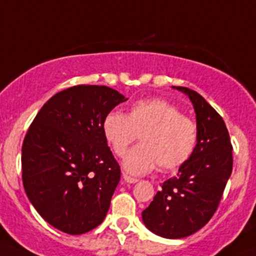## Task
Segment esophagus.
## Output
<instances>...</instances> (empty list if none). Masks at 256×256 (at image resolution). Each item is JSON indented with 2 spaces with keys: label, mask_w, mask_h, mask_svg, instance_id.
<instances>
[{
  "label": "esophagus",
  "mask_w": 256,
  "mask_h": 256,
  "mask_svg": "<svg viewBox=\"0 0 256 256\" xmlns=\"http://www.w3.org/2000/svg\"><path fill=\"white\" fill-rule=\"evenodd\" d=\"M122 178H124V181H125V182H128V184H135V182H138V178H131V176L126 175V174H124Z\"/></svg>",
  "instance_id": "1"
}]
</instances>
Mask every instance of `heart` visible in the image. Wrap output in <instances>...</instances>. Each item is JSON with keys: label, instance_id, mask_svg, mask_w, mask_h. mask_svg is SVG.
Wrapping results in <instances>:
<instances>
[{"label": "heart", "instance_id": "1", "mask_svg": "<svg viewBox=\"0 0 256 256\" xmlns=\"http://www.w3.org/2000/svg\"><path fill=\"white\" fill-rule=\"evenodd\" d=\"M102 134L118 156L141 134V145L124 158V168L131 175L150 172L158 164L162 170L180 168L194 152L198 138L195 124L161 98L136 101L128 115L110 111L104 118Z\"/></svg>", "mask_w": 256, "mask_h": 256}]
</instances>
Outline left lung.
Returning a JSON list of instances; mask_svg holds the SVG:
<instances>
[{"instance_id":"left-lung-1","label":"left lung","mask_w":256,"mask_h":256,"mask_svg":"<svg viewBox=\"0 0 256 256\" xmlns=\"http://www.w3.org/2000/svg\"><path fill=\"white\" fill-rule=\"evenodd\" d=\"M190 98L196 115L194 152L164 181L142 222L154 234L181 239L202 229L216 212L232 171V146L222 116L196 91L172 86Z\"/></svg>"}]
</instances>
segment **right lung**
<instances>
[{"label":"right lung","mask_w":256,"mask_h":256,"mask_svg":"<svg viewBox=\"0 0 256 256\" xmlns=\"http://www.w3.org/2000/svg\"><path fill=\"white\" fill-rule=\"evenodd\" d=\"M126 100L108 86H74L52 96L30 126L22 145L24 188L56 229L85 234L105 219L121 171L102 122Z\"/></svg>","instance_id":"add662e5"}]
</instances>
